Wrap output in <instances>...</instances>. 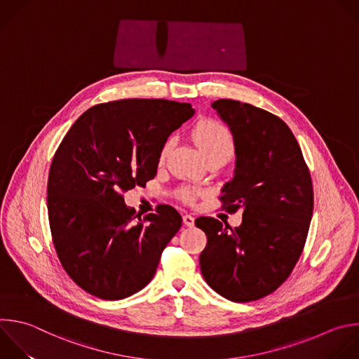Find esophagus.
Here are the masks:
<instances>
[{
	"instance_id": "obj_1",
	"label": "esophagus",
	"mask_w": 359,
	"mask_h": 359,
	"mask_svg": "<svg viewBox=\"0 0 359 359\" xmlns=\"http://www.w3.org/2000/svg\"><path fill=\"white\" fill-rule=\"evenodd\" d=\"M183 224L187 226H193L194 225V217H191L190 214H184L183 215Z\"/></svg>"
}]
</instances>
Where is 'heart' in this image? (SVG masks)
Returning <instances> with one entry per match:
<instances>
[{
	"label": "heart",
	"mask_w": 359,
	"mask_h": 359,
	"mask_svg": "<svg viewBox=\"0 0 359 359\" xmlns=\"http://www.w3.org/2000/svg\"><path fill=\"white\" fill-rule=\"evenodd\" d=\"M191 138L197 148L200 149L201 155L207 162L210 161H228L235 152V140L229 130L214 119H201L198 121L193 130H191ZM172 141H166L158 155L159 163H163L170 152ZM197 197V191L194 190H180L179 198L187 204L194 203Z\"/></svg>",
	"instance_id": "b5f03b06"
}]
</instances>
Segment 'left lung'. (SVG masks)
Wrapping results in <instances>:
<instances>
[{"label": "left lung", "instance_id": "left-lung-1", "mask_svg": "<svg viewBox=\"0 0 359 359\" xmlns=\"http://www.w3.org/2000/svg\"><path fill=\"white\" fill-rule=\"evenodd\" d=\"M235 140L236 169L219 197L229 214L243 210L231 228L198 217L207 235L200 269L207 285L232 302H252L273 293L292 273L313 215V183L302 149L282 119L247 102H212Z\"/></svg>", "mask_w": 359, "mask_h": 359}]
</instances>
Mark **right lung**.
Segmentation results:
<instances>
[{"label":"right lung","instance_id":"1","mask_svg":"<svg viewBox=\"0 0 359 359\" xmlns=\"http://www.w3.org/2000/svg\"><path fill=\"white\" fill-rule=\"evenodd\" d=\"M193 114L190 104L162 98L97 104L56 149L48 179L52 243L87 293L119 300L152 280L182 217L165 204L141 217L124 193L155 177L162 145Z\"/></svg>","mask_w":359,"mask_h":359}]
</instances>
